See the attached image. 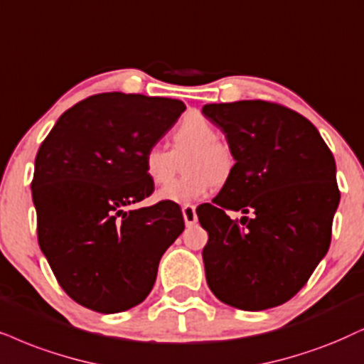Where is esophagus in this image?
<instances>
[{
  "mask_svg": "<svg viewBox=\"0 0 364 364\" xmlns=\"http://www.w3.org/2000/svg\"><path fill=\"white\" fill-rule=\"evenodd\" d=\"M181 211H183V218H185L186 227H191V225H195L198 222L196 208L193 205H185L181 208Z\"/></svg>",
  "mask_w": 364,
  "mask_h": 364,
  "instance_id": "34e87169",
  "label": "esophagus"
}]
</instances>
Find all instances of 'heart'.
<instances>
[{
    "label": "heart",
    "instance_id": "b5f03b06",
    "mask_svg": "<svg viewBox=\"0 0 364 364\" xmlns=\"http://www.w3.org/2000/svg\"><path fill=\"white\" fill-rule=\"evenodd\" d=\"M186 173L178 181L158 193L161 201L188 205L203 200L213 185H223L232 176L235 156L227 142L218 139V129L201 114H190L171 134V151L159 144L149 146L142 156L146 176L156 186L168 185L178 169Z\"/></svg>",
    "mask_w": 364,
    "mask_h": 364
}]
</instances>
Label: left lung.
<instances>
[{
	"label": "left lung",
	"instance_id": "1",
	"mask_svg": "<svg viewBox=\"0 0 364 364\" xmlns=\"http://www.w3.org/2000/svg\"><path fill=\"white\" fill-rule=\"evenodd\" d=\"M203 114L237 161L213 203L196 208L208 232L206 282L242 311L284 304L328 254L341 198L333 153L311 121L280 104H206ZM230 210L246 216L232 220Z\"/></svg>",
	"mask_w": 364,
	"mask_h": 364
}]
</instances>
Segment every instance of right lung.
<instances>
[{
    "label": "right lung",
    "instance_id": "1",
    "mask_svg": "<svg viewBox=\"0 0 364 364\" xmlns=\"http://www.w3.org/2000/svg\"><path fill=\"white\" fill-rule=\"evenodd\" d=\"M185 109L176 99L104 92L65 110L41 142L31 181L38 243L77 304L112 314L153 289L185 220L169 201L129 206L153 195L142 156Z\"/></svg>",
    "mask_w": 364,
    "mask_h": 364
}]
</instances>
